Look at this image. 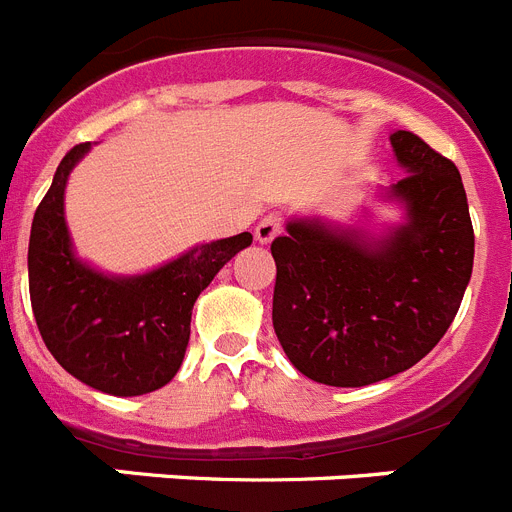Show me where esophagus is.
<instances>
[{"instance_id": "1", "label": "esophagus", "mask_w": 512, "mask_h": 512, "mask_svg": "<svg viewBox=\"0 0 512 512\" xmlns=\"http://www.w3.org/2000/svg\"><path fill=\"white\" fill-rule=\"evenodd\" d=\"M279 233H282V217L279 215H266L264 220L256 225V241H259L261 246L274 241Z\"/></svg>"}]
</instances>
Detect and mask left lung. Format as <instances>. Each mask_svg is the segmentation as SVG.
Segmentation results:
<instances>
[{
  "label": "left lung",
  "mask_w": 512,
  "mask_h": 512,
  "mask_svg": "<svg viewBox=\"0 0 512 512\" xmlns=\"http://www.w3.org/2000/svg\"><path fill=\"white\" fill-rule=\"evenodd\" d=\"M390 143L408 174L377 194L400 207V223L372 233L297 215L271 243V320L287 359L312 382L366 387L418 364L449 330L472 279L459 169L408 130Z\"/></svg>",
  "instance_id": "left-lung-1"
}]
</instances>
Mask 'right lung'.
<instances>
[{"mask_svg": "<svg viewBox=\"0 0 512 512\" xmlns=\"http://www.w3.org/2000/svg\"><path fill=\"white\" fill-rule=\"evenodd\" d=\"M92 143L71 148L53 174L30 228L27 277L40 336L79 382L115 397L161 390L189 343L192 307L202 289L251 246V233L200 243L143 274H107L76 256L63 197L71 171Z\"/></svg>", "mask_w": 512, "mask_h": 512, "instance_id": "right-lung-1", "label": "right lung"}]
</instances>
